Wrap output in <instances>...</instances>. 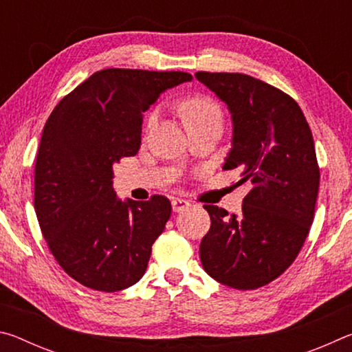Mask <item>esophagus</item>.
<instances>
[{
    "label": "esophagus",
    "mask_w": 352,
    "mask_h": 352,
    "mask_svg": "<svg viewBox=\"0 0 352 352\" xmlns=\"http://www.w3.org/2000/svg\"><path fill=\"white\" fill-rule=\"evenodd\" d=\"M189 205H190L189 201L188 200H183V199H174V200H172V210H174V212L184 211Z\"/></svg>",
    "instance_id": "obj_1"
}]
</instances>
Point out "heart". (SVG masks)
I'll return each instance as SVG.
<instances>
[{
  "label": "heart",
  "instance_id": "obj_1",
  "mask_svg": "<svg viewBox=\"0 0 352 352\" xmlns=\"http://www.w3.org/2000/svg\"><path fill=\"white\" fill-rule=\"evenodd\" d=\"M180 113L188 129L208 126V124H219L220 126V110L210 99L194 98L180 104ZM155 121V113L148 118V124Z\"/></svg>",
  "mask_w": 352,
  "mask_h": 352
}]
</instances>
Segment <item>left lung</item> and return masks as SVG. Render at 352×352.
Listing matches in <instances>:
<instances>
[{
  "instance_id": "left-lung-1",
  "label": "left lung",
  "mask_w": 352,
  "mask_h": 352,
  "mask_svg": "<svg viewBox=\"0 0 352 352\" xmlns=\"http://www.w3.org/2000/svg\"><path fill=\"white\" fill-rule=\"evenodd\" d=\"M226 105L233 136L223 169H237L252 189L239 216L205 205L211 228L200 243L205 272L250 290L289 269L314 222L320 170L312 132L294 99L239 73H195Z\"/></svg>"
}]
</instances>
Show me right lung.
<instances>
[{
    "instance_id": "add662e5",
    "label": "right lung",
    "mask_w": 352,
    "mask_h": 352,
    "mask_svg": "<svg viewBox=\"0 0 352 352\" xmlns=\"http://www.w3.org/2000/svg\"><path fill=\"white\" fill-rule=\"evenodd\" d=\"M190 80L182 71L102 69L47 118L35 162V212L58 265L85 287L118 292L144 275L170 201L121 200L113 166L138 152L142 113Z\"/></svg>"
}]
</instances>
